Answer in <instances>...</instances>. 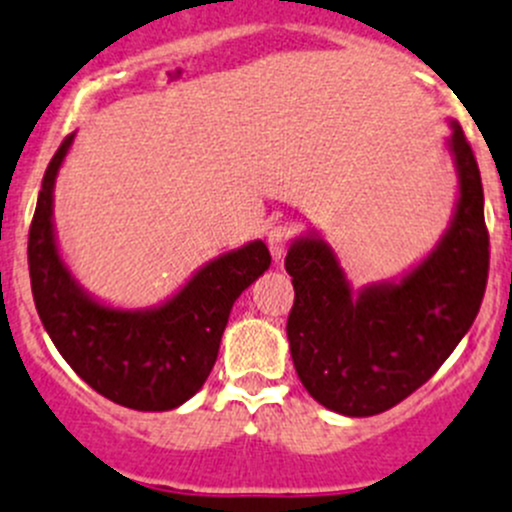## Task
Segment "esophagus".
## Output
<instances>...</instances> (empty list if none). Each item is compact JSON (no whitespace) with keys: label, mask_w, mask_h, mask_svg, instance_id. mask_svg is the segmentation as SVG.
Wrapping results in <instances>:
<instances>
[{"label":"esophagus","mask_w":512,"mask_h":512,"mask_svg":"<svg viewBox=\"0 0 512 512\" xmlns=\"http://www.w3.org/2000/svg\"><path fill=\"white\" fill-rule=\"evenodd\" d=\"M290 240H292V227H287V225L272 227L270 235H267V247H270V252L275 260H280V257L285 255L287 247H290Z\"/></svg>","instance_id":"1"}]
</instances>
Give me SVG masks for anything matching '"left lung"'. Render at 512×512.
<instances>
[{
    "label": "left lung",
    "instance_id": "8db88e82",
    "mask_svg": "<svg viewBox=\"0 0 512 512\" xmlns=\"http://www.w3.org/2000/svg\"><path fill=\"white\" fill-rule=\"evenodd\" d=\"M445 142L458 175L453 217L438 245L405 275L352 290L317 232L287 250L285 270L295 287L290 355L307 393L332 413L370 418L413 395L478 315L490 265L483 182L455 119Z\"/></svg>",
    "mask_w": 512,
    "mask_h": 512
}]
</instances>
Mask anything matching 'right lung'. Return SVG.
<instances>
[{
    "label": "right lung",
    "instance_id": "add662e5",
    "mask_svg": "<svg viewBox=\"0 0 512 512\" xmlns=\"http://www.w3.org/2000/svg\"><path fill=\"white\" fill-rule=\"evenodd\" d=\"M72 142L74 132L54 152L29 227L39 320L69 367L107 400L145 413L180 408L205 385L232 305L270 267V250L255 240L225 252L155 307L104 305L74 280L54 235V182Z\"/></svg>",
    "mask_w": 512,
    "mask_h": 512
}]
</instances>
